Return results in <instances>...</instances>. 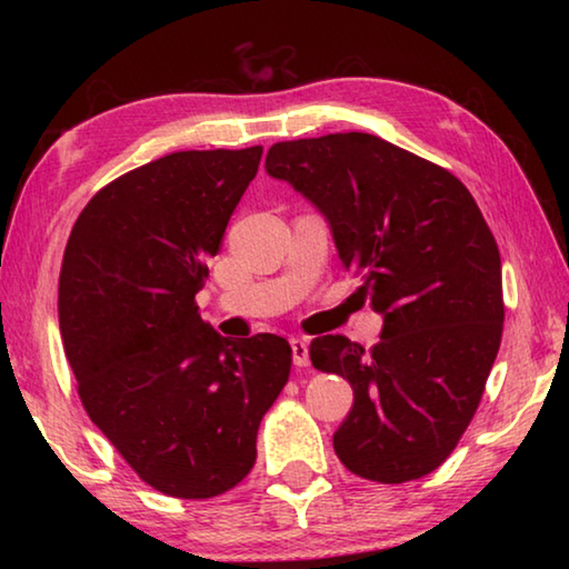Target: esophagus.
<instances>
[{
  "mask_svg": "<svg viewBox=\"0 0 569 569\" xmlns=\"http://www.w3.org/2000/svg\"><path fill=\"white\" fill-rule=\"evenodd\" d=\"M291 351H293V363L296 366H308V341L306 339H291Z\"/></svg>",
  "mask_w": 569,
  "mask_h": 569,
  "instance_id": "obj_1",
  "label": "esophagus"
}]
</instances>
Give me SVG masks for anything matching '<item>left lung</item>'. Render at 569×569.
<instances>
[{
    "instance_id": "left-lung-1",
    "label": "left lung",
    "mask_w": 569,
    "mask_h": 569,
    "mask_svg": "<svg viewBox=\"0 0 569 569\" xmlns=\"http://www.w3.org/2000/svg\"><path fill=\"white\" fill-rule=\"evenodd\" d=\"M271 178L329 220L336 250L383 316L369 351L346 336L311 341L353 407L333 435L341 465L401 485L445 465L485 393L502 341V261L485 216L449 170L369 132L276 142Z\"/></svg>"
}]
</instances>
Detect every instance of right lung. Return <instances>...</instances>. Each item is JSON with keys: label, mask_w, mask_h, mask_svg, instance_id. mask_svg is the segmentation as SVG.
Returning a JSON list of instances; mask_svg holds the SVG:
<instances>
[{"label": "right lung", "mask_w": 569, "mask_h": 569, "mask_svg": "<svg viewBox=\"0 0 569 569\" xmlns=\"http://www.w3.org/2000/svg\"><path fill=\"white\" fill-rule=\"evenodd\" d=\"M261 156L186 150L124 172L84 206L64 248L57 308L77 393L168 497L210 499L243 481L291 373L281 336L223 339L196 303Z\"/></svg>", "instance_id": "obj_1"}]
</instances>
